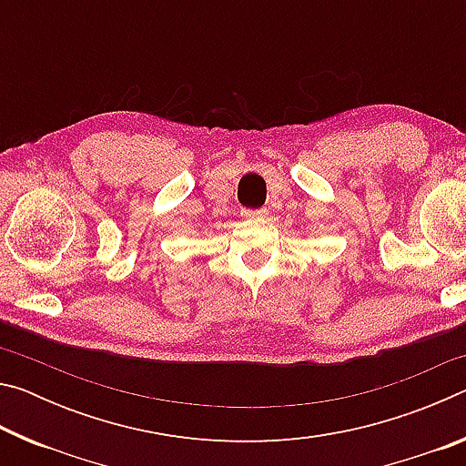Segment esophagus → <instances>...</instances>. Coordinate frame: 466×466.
Wrapping results in <instances>:
<instances>
[{
	"label": "esophagus",
	"mask_w": 466,
	"mask_h": 466,
	"mask_svg": "<svg viewBox=\"0 0 466 466\" xmlns=\"http://www.w3.org/2000/svg\"><path fill=\"white\" fill-rule=\"evenodd\" d=\"M242 216L247 219H255V218H265L267 216V209H242Z\"/></svg>",
	"instance_id": "1"
}]
</instances>
